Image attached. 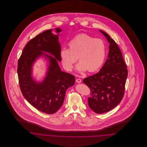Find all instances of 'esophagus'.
I'll return each mask as SVG.
<instances>
[{"label": "esophagus", "instance_id": "esophagus-1", "mask_svg": "<svg viewBox=\"0 0 147 147\" xmlns=\"http://www.w3.org/2000/svg\"><path fill=\"white\" fill-rule=\"evenodd\" d=\"M76 82L78 83H80L82 82V80L80 79H76Z\"/></svg>", "mask_w": 147, "mask_h": 147}]
</instances>
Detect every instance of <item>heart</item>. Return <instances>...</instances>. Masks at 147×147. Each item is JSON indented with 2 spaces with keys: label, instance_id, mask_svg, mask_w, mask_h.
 I'll use <instances>...</instances> for the list:
<instances>
[{
  "label": "heart",
  "instance_id": "b5f03b06",
  "mask_svg": "<svg viewBox=\"0 0 147 147\" xmlns=\"http://www.w3.org/2000/svg\"><path fill=\"white\" fill-rule=\"evenodd\" d=\"M69 48L63 47L60 51V57L63 67L71 71L74 64L78 60L80 62L76 68L80 72L87 70L89 72L97 71L103 64L106 56L105 42L86 34H79L68 43Z\"/></svg>",
  "mask_w": 147,
  "mask_h": 147
}]
</instances>
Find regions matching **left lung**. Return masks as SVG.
<instances>
[{
    "label": "left lung",
    "instance_id": "1",
    "mask_svg": "<svg viewBox=\"0 0 147 147\" xmlns=\"http://www.w3.org/2000/svg\"><path fill=\"white\" fill-rule=\"evenodd\" d=\"M100 31L110 43L108 58L101 70L84 79L90 89L89 107L96 113L102 114L114 109L122 101L128 75L125 62L116 42L104 31Z\"/></svg>",
    "mask_w": 147,
    "mask_h": 147
}]
</instances>
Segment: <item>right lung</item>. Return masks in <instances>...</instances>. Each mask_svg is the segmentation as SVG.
<instances>
[{"label":"right lung","mask_w":147,"mask_h":147,"mask_svg":"<svg viewBox=\"0 0 147 147\" xmlns=\"http://www.w3.org/2000/svg\"><path fill=\"white\" fill-rule=\"evenodd\" d=\"M47 30L28 42L18 63V74L21 93L28 102L37 110L49 114L56 113L63 105L66 90L75 84V76L61 71L60 43L58 35ZM57 33L61 30L56 29ZM49 52L55 57L45 55ZM43 54L49 60L48 75L41 84H36L31 77V66L38 56Z\"/></svg>","instance_id":"obj_1"}]
</instances>
